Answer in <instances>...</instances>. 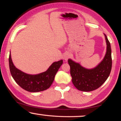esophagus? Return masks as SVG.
Wrapping results in <instances>:
<instances>
[{
	"instance_id": "esophagus-1",
	"label": "esophagus",
	"mask_w": 121,
	"mask_h": 121,
	"mask_svg": "<svg viewBox=\"0 0 121 121\" xmlns=\"http://www.w3.org/2000/svg\"><path fill=\"white\" fill-rule=\"evenodd\" d=\"M70 57V53L69 52H66L64 53L63 54V55H62V57H63V59L65 60V61L68 60V59H69Z\"/></svg>"
}]
</instances>
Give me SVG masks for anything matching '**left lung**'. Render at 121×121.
Segmentation results:
<instances>
[{"instance_id": "1", "label": "left lung", "mask_w": 121, "mask_h": 121, "mask_svg": "<svg viewBox=\"0 0 121 121\" xmlns=\"http://www.w3.org/2000/svg\"><path fill=\"white\" fill-rule=\"evenodd\" d=\"M106 40L107 51L102 62L95 68L87 69L78 63L69 59L70 75L74 86L83 91H91L97 89L106 81L112 70V59L110 44L105 35Z\"/></svg>"}]
</instances>
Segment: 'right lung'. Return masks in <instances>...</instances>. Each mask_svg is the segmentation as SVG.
Returning <instances> with one entry per match:
<instances>
[{"mask_svg":"<svg viewBox=\"0 0 121 121\" xmlns=\"http://www.w3.org/2000/svg\"><path fill=\"white\" fill-rule=\"evenodd\" d=\"M62 63V60L55 62L46 72L39 74L31 75L26 74L16 68L12 61L11 54L9 56V69L12 77L21 87L30 92H39L49 88Z\"/></svg>","mask_w":121,"mask_h":121,"instance_id":"add662e5","label":"right lung"}]
</instances>
